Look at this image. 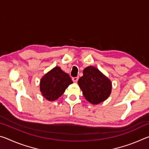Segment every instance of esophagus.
Listing matches in <instances>:
<instances>
[{
  "instance_id": "34e87169",
  "label": "esophagus",
  "mask_w": 149,
  "mask_h": 149,
  "mask_svg": "<svg viewBox=\"0 0 149 149\" xmlns=\"http://www.w3.org/2000/svg\"><path fill=\"white\" fill-rule=\"evenodd\" d=\"M78 79H79V77H72V80H73V81H74V82H77Z\"/></svg>"
}]
</instances>
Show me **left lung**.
Segmentation results:
<instances>
[{
    "mask_svg": "<svg viewBox=\"0 0 149 149\" xmlns=\"http://www.w3.org/2000/svg\"><path fill=\"white\" fill-rule=\"evenodd\" d=\"M84 75L78 80V85L85 99L93 104H98L109 97L112 91L110 80L97 68L88 66Z\"/></svg>",
    "mask_w": 149,
    "mask_h": 149,
    "instance_id": "8db88e82",
    "label": "left lung"
}]
</instances>
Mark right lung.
<instances>
[{"mask_svg": "<svg viewBox=\"0 0 149 149\" xmlns=\"http://www.w3.org/2000/svg\"><path fill=\"white\" fill-rule=\"evenodd\" d=\"M73 83L70 75L56 66L47 73L40 81V91L49 101L58 99L66 88Z\"/></svg>", "mask_w": 149, "mask_h": 149, "instance_id": "1", "label": "right lung"}]
</instances>
